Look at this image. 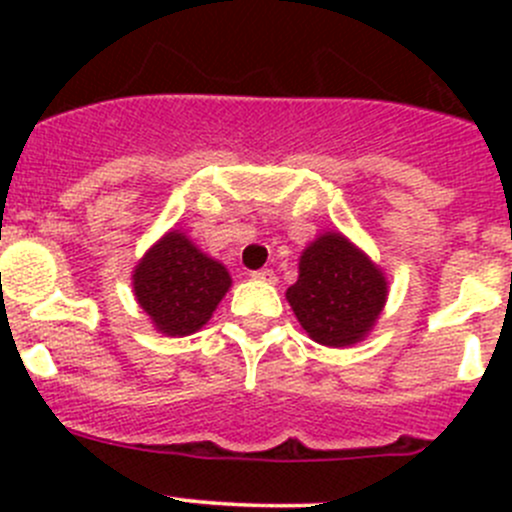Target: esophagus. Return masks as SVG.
Returning a JSON list of instances; mask_svg holds the SVG:
<instances>
[{"instance_id":"esophagus-1","label":"esophagus","mask_w":512,"mask_h":512,"mask_svg":"<svg viewBox=\"0 0 512 512\" xmlns=\"http://www.w3.org/2000/svg\"><path fill=\"white\" fill-rule=\"evenodd\" d=\"M252 280H257V282H267V285H275L277 282V277H275V272L272 270H257V272H252Z\"/></svg>"}]
</instances>
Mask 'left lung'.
Masks as SVG:
<instances>
[{"label": "left lung", "instance_id": "8db88e82", "mask_svg": "<svg viewBox=\"0 0 512 512\" xmlns=\"http://www.w3.org/2000/svg\"><path fill=\"white\" fill-rule=\"evenodd\" d=\"M287 302L309 339L332 349L364 342L384 312V270L339 230L314 237L299 255Z\"/></svg>", "mask_w": 512, "mask_h": 512}]
</instances>
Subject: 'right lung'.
<instances>
[{"label": "right lung", "instance_id": "1", "mask_svg": "<svg viewBox=\"0 0 512 512\" xmlns=\"http://www.w3.org/2000/svg\"><path fill=\"white\" fill-rule=\"evenodd\" d=\"M133 294L156 332L188 337L203 329L232 285L227 267L183 230H168L133 267Z\"/></svg>", "mask_w": 512, "mask_h": 512}]
</instances>
